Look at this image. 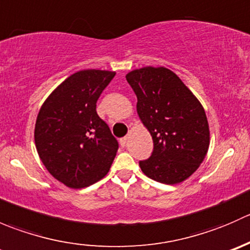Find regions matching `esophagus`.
Returning a JSON list of instances; mask_svg holds the SVG:
<instances>
[{
    "mask_svg": "<svg viewBox=\"0 0 250 250\" xmlns=\"http://www.w3.org/2000/svg\"><path fill=\"white\" fill-rule=\"evenodd\" d=\"M127 141H128V137H125V138H122V139L120 140V143H121V146H123V147H125V146L127 145Z\"/></svg>",
    "mask_w": 250,
    "mask_h": 250,
    "instance_id": "1",
    "label": "esophagus"
}]
</instances>
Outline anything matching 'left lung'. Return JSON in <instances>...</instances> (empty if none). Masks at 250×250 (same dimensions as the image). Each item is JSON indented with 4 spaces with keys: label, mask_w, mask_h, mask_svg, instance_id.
<instances>
[{
    "label": "left lung",
    "mask_w": 250,
    "mask_h": 250,
    "mask_svg": "<svg viewBox=\"0 0 250 250\" xmlns=\"http://www.w3.org/2000/svg\"><path fill=\"white\" fill-rule=\"evenodd\" d=\"M137 94V112L153 140L150 158L140 168L152 180L183 183L198 169L210 143L200 100L167 67L145 66L125 75Z\"/></svg>",
    "instance_id": "left-lung-1"
}]
</instances>
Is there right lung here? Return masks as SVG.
I'll use <instances>...</instances> for the list:
<instances>
[{"instance_id":"obj_1","label":"right lung","mask_w":250,"mask_h":250,"mask_svg":"<svg viewBox=\"0 0 250 250\" xmlns=\"http://www.w3.org/2000/svg\"><path fill=\"white\" fill-rule=\"evenodd\" d=\"M116 75L82 70L62 81L40 109L35 145L47 170L70 188H83L109 173L117 140L98 116L97 102Z\"/></svg>"}]
</instances>
